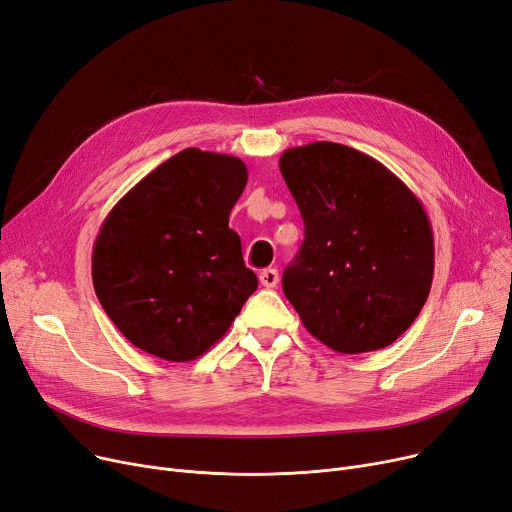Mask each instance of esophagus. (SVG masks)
<instances>
[{
  "label": "esophagus",
  "instance_id": "1",
  "mask_svg": "<svg viewBox=\"0 0 512 512\" xmlns=\"http://www.w3.org/2000/svg\"><path fill=\"white\" fill-rule=\"evenodd\" d=\"M278 280H280V274H278V270H274V267H267V270H263L259 274V282L265 288H274L278 284Z\"/></svg>",
  "mask_w": 512,
  "mask_h": 512
}]
</instances>
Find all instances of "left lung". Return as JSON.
Segmentation results:
<instances>
[{
	"mask_svg": "<svg viewBox=\"0 0 512 512\" xmlns=\"http://www.w3.org/2000/svg\"><path fill=\"white\" fill-rule=\"evenodd\" d=\"M280 172L305 222L282 276L303 326L344 355L392 344L432 288L434 234L421 201L378 159L330 141L286 149Z\"/></svg>",
	"mask_w": 512,
	"mask_h": 512,
	"instance_id": "left-lung-1",
	"label": "left lung"
}]
</instances>
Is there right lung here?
Wrapping results in <instances>:
<instances>
[{"instance_id":"add662e5","label":"right lung","mask_w":512,"mask_h":512,"mask_svg":"<svg viewBox=\"0 0 512 512\" xmlns=\"http://www.w3.org/2000/svg\"><path fill=\"white\" fill-rule=\"evenodd\" d=\"M234 155L184 149L114 205L93 245L95 294L141 351L193 361L257 288L230 211L247 186Z\"/></svg>"}]
</instances>
